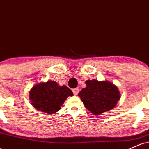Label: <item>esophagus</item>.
Segmentation results:
<instances>
[{"label":"esophagus","instance_id":"obj_1","mask_svg":"<svg viewBox=\"0 0 149 149\" xmlns=\"http://www.w3.org/2000/svg\"><path fill=\"white\" fill-rule=\"evenodd\" d=\"M73 95H77L78 94V92H79V90H78V88H75L73 90Z\"/></svg>","mask_w":149,"mask_h":149}]
</instances>
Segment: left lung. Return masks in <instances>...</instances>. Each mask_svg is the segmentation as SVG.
<instances>
[{"label": "left lung", "instance_id": "1", "mask_svg": "<svg viewBox=\"0 0 149 149\" xmlns=\"http://www.w3.org/2000/svg\"><path fill=\"white\" fill-rule=\"evenodd\" d=\"M86 88L78 93L85 108L95 115L113 109L120 99V94L115 85L109 81L88 80Z\"/></svg>", "mask_w": 149, "mask_h": 149}]
</instances>
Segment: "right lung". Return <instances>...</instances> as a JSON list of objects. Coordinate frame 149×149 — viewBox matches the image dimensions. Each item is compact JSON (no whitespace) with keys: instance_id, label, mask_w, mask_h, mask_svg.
Segmentation results:
<instances>
[{"instance_id":"obj_1","label":"right lung","mask_w":149,"mask_h":149,"mask_svg":"<svg viewBox=\"0 0 149 149\" xmlns=\"http://www.w3.org/2000/svg\"><path fill=\"white\" fill-rule=\"evenodd\" d=\"M73 95V92L66 85L59 86L55 81L48 80L34 85L29 92V100L36 109L53 114L60 110L68 97Z\"/></svg>"}]
</instances>
